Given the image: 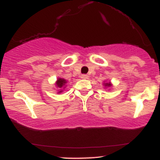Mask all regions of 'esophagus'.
Wrapping results in <instances>:
<instances>
[{"label":"esophagus","mask_w":160,"mask_h":160,"mask_svg":"<svg viewBox=\"0 0 160 160\" xmlns=\"http://www.w3.org/2000/svg\"><path fill=\"white\" fill-rule=\"evenodd\" d=\"M81 78H82V79H88V75H86V74H83V75H82V76H81Z\"/></svg>","instance_id":"obj_1"}]
</instances>
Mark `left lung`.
<instances>
[{
    "mask_svg": "<svg viewBox=\"0 0 160 160\" xmlns=\"http://www.w3.org/2000/svg\"><path fill=\"white\" fill-rule=\"evenodd\" d=\"M104 86H105V87H107V88H110V86H111V85H112V84H110V82H109V83H104Z\"/></svg>",
    "mask_w": 160,
    "mask_h": 160,
    "instance_id": "obj_1",
    "label": "left lung"
}]
</instances>
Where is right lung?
I'll list each match as a JSON object with an SVG mask.
<instances>
[{
    "mask_svg": "<svg viewBox=\"0 0 160 160\" xmlns=\"http://www.w3.org/2000/svg\"><path fill=\"white\" fill-rule=\"evenodd\" d=\"M66 83H67V81H66V80L64 79V78H58V80H57L56 84L57 88H62L63 87H64V86L65 85V84H66ZM62 91H63L62 90H59V91H58V93H60V92H62Z\"/></svg>",
    "mask_w": 160,
    "mask_h": 160,
    "instance_id": "right-lung-1",
    "label": "right lung"
}]
</instances>
